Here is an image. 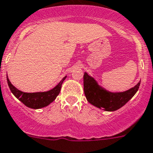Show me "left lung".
I'll list each match as a JSON object with an SVG mask.
<instances>
[{
  "instance_id": "left-lung-1",
  "label": "left lung",
  "mask_w": 153,
  "mask_h": 153,
  "mask_svg": "<svg viewBox=\"0 0 153 153\" xmlns=\"http://www.w3.org/2000/svg\"><path fill=\"white\" fill-rule=\"evenodd\" d=\"M140 81L136 86L122 92H111L102 87L86 72L83 75L84 93L86 100L94 106L105 111H115L126 105L139 89Z\"/></svg>"
}]
</instances>
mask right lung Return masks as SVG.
Listing matches in <instances>:
<instances>
[{
  "mask_svg": "<svg viewBox=\"0 0 153 153\" xmlns=\"http://www.w3.org/2000/svg\"><path fill=\"white\" fill-rule=\"evenodd\" d=\"M67 76H65L56 86L50 91L45 92H35V93H26L18 90L11 83L7 75V82H8V87L11 92L16 98L19 99L23 104L26 106L32 108V109H41L45 106H48L53 101H55L61 90V86Z\"/></svg>",
  "mask_w": 153,
  "mask_h": 153,
  "instance_id": "add662e5",
  "label": "right lung"
}]
</instances>
